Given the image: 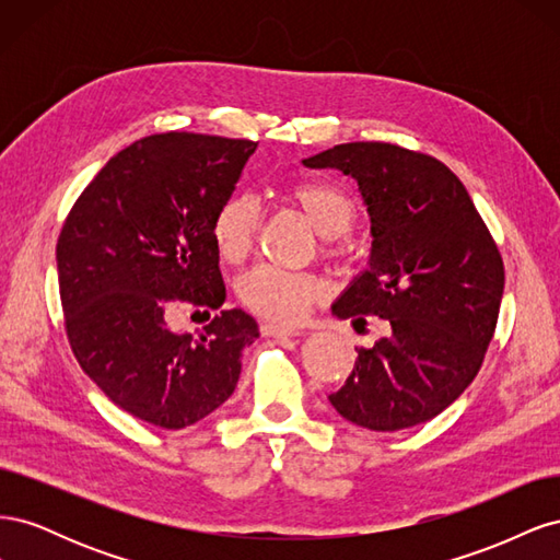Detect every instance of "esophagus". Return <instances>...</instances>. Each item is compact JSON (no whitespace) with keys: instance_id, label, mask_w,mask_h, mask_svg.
I'll return each instance as SVG.
<instances>
[{"instance_id":"obj_1","label":"esophagus","mask_w":560,"mask_h":560,"mask_svg":"<svg viewBox=\"0 0 560 560\" xmlns=\"http://www.w3.org/2000/svg\"><path fill=\"white\" fill-rule=\"evenodd\" d=\"M261 334H264V336H273V338H290V336H299L301 331L294 329V327L276 325V322H264V325H261Z\"/></svg>"}]
</instances>
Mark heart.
<instances>
[{
  "mask_svg": "<svg viewBox=\"0 0 560 560\" xmlns=\"http://www.w3.org/2000/svg\"><path fill=\"white\" fill-rule=\"evenodd\" d=\"M290 198L311 219L315 231L325 238H341L354 222L352 198L329 182H296ZM259 231L257 200L247 194H233L214 210L210 235L219 257L241 264L254 247ZM245 306L261 317L276 322H296L308 303L325 294V287L308 273H290L273 266H257L238 282Z\"/></svg>",
  "mask_w": 560,
  "mask_h": 560,
  "instance_id": "1",
  "label": "heart"
}]
</instances>
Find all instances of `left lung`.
Here are the masks:
<instances>
[{
  "instance_id": "8db88e82",
  "label": "left lung",
  "mask_w": 560,
  "mask_h": 560,
  "mask_svg": "<svg viewBox=\"0 0 560 560\" xmlns=\"http://www.w3.org/2000/svg\"><path fill=\"white\" fill-rule=\"evenodd\" d=\"M303 165L350 175L371 219L369 268L331 313L389 322V334L374 348H354L352 374L329 401L346 420L374 432L428 422L465 393L493 338L504 290L493 235L463 182L428 154L350 142Z\"/></svg>"
}]
</instances>
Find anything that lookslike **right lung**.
I'll use <instances>...</instances> for the list:
<instances>
[{
	"mask_svg": "<svg viewBox=\"0 0 560 560\" xmlns=\"http://www.w3.org/2000/svg\"><path fill=\"white\" fill-rule=\"evenodd\" d=\"M257 142L163 132L132 142L83 189L56 259L65 329L77 362L124 411L182 430L219 409L241 378L259 327L224 311L210 224ZM191 302L218 315L200 339L164 315Z\"/></svg>",
	"mask_w": 560,
	"mask_h": 560,
	"instance_id": "right-lung-1",
	"label": "right lung"
}]
</instances>
